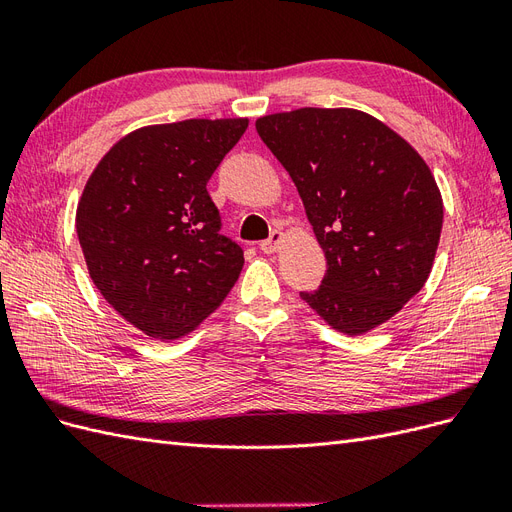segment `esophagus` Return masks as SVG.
<instances>
[{
	"mask_svg": "<svg viewBox=\"0 0 512 512\" xmlns=\"http://www.w3.org/2000/svg\"><path fill=\"white\" fill-rule=\"evenodd\" d=\"M284 239H286V235H284L282 230H273L271 237L260 243V250L265 252V254H273V252L280 250V245L284 243Z\"/></svg>",
	"mask_w": 512,
	"mask_h": 512,
	"instance_id": "34e87169",
	"label": "esophagus"
}]
</instances>
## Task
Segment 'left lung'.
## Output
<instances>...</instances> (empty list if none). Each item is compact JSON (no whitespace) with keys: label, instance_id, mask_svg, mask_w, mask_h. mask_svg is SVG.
<instances>
[{"label":"left lung","instance_id":"8db88e82","mask_svg":"<svg viewBox=\"0 0 512 512\" xmlns=\"http://www.w3.org/2000/svg\"><path fill=\"white\" fill-rule=\"evenodd\" d=\"M288 170L327 258L301 299L346 335L391 320L421 290L440 243L444 205L418 151L356 108H297L256 119Z\"/></svg>","mask_w":512,"mask_h":512}]
</instances>
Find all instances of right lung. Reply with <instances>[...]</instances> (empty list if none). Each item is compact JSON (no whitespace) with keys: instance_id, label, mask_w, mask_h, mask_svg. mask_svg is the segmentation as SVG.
<instances>
[{"instance_id":"obj_1","label":"right lung","mask_w":512,"mask_h":512,"mask_svg":"<svg viewBox=\"0 0 512 512\" xmlns=\"http://www.w3.org/2000/svg\"><path fill=\"white\" fill-rule=\"evenodd\" d=\"M185 119L138 128L108 149L76 207L91 282L138 331L173 342L222 305L243 250L220 235L207 181L247 128Z\"/></svg>"}]
</instances>
